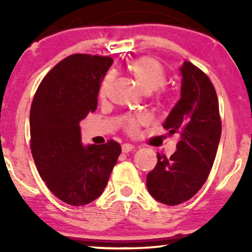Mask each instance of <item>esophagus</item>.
<instances>
[{
	"label": "esophagus",
	"mask_w": 252,
	"mask_h": 252,
	"mask_svg": "<svg viewBox=\"0 0 252 252\" xmlns=\"http://www.w3.org/2000/svg\"><path fill=\"white\" fill-rule=\"evenodd\" d=\"M135 147L132 146V144H130V143H124V144H122V152L123 153H129V152H131L132 149H134Z\"/></svg>",
	"instance_id": "34e87169"
}]
</instances>
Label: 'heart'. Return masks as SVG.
<instances>
[{"label": "heart", "instance_id": "obj_1", "mask_svg": "<svg viewBox=\"0 0 252 252\" xmlns=\"http://www.w3.org/2000/svg\"><path fill=\"white\" fill-rule=\"evenodd\" d=\"M129 73L134 77L136 83L141 89L147 94L160 90L166 84V73L160 63L154 58L141 57L132 60L128 65ZM112 82V77L108 74L100 84L99 96L105 97L106 92ZM148 118L146 115H138V116H130L124 122L126 131L130 135H136L140 130L141 126L147 123Z\"/></svg>", "mask_w": 252, "mask_h": 252}]
</instances>
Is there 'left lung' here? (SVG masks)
<instances>
[{
	"label": "left lung",
	"instance_id": "8db88e82",
	"mask_svg": "<svg viewBox=\"0 0 252 252\" xmlns=\"http://www.w3.org/2000/svg\"><path fill=\"white\" fill-rule=\"evenodd\" d=\"M181 98L163 123L180 141L170 158L158 153V163L147 175L155 200L179 205L189 200L207 180L221 135L219 103L210 78L189 62L180 67Z\"/></svg>",
	"mask_w": 252,
	"mask_h": 252
}]
</instances>
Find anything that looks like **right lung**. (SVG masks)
Masks as SVG:
<instances>
[{"label": "right lung", "instance_id": "right-lung-1", "mask_svg": "<svg viewBox=\"0 0 252 252\" xmlns=\"http://www.w3.org/2000/svg\"><path fill=\"white\" fill-rule=\"evenodd\" d=\"M114 60L72 54L40 83L31 106V150L40 176L58 199L90 204L103 193L121 154L114 140L84 147L80 121L96 111L100 83Z\"/></svg>", "mask_w": 252, "mask_h": 252}]
</instances>
